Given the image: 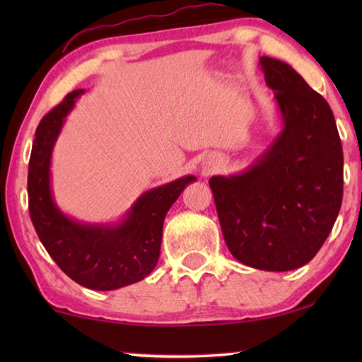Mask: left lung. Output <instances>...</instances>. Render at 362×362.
<instances>
[{"mask_svg":"<svg viewBox=\"0 0 362 362\" xmlns=\"http://www.w3.org/2000/svg\"><path fill=\"white\" fill-rule=\"evenodd\" d=\"M281 130L237 175L212 176L227 249L242 264L288 272L313 259L343 201V146L328 102L293 67L260 57Z\"/></svg>","mask_w":362,"mask_h":362,"instance_id":"left-lung-1","label":"left lung"}]
</instances>
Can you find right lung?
I'll return each instance as SVG.
<instances>
[{
  "label": "right lung",
  "mask_w": 362,
  "mask_h": 362,
  "mask_svg": "<svg viewBox=\"0 0 362 362\" xmlns=\"http://www.w3.org/2000/svg\"><path fill=\"white\" fill-rule=\"evenodd\" d=\"M83 88L74 90L39 123L29 158V214L42 245L64 274L90 290H117L151 274L161 249L166 212L196 181L187 175L143 192L115 224H88L59 209L51 187L57 136Z\"/></svg>",
  "instance_id": "1"
}]
</instances>
